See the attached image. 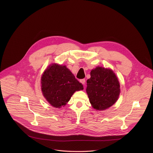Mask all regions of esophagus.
Returning a JSON list of instances; mask_svg holds the SVG:
<instances>
[{
  "label": "esophagus",
  "instance_id": "esophagus-1",
  "mask_svg": "<svg viewBox=\"0 0 153 153\" xmlns=\"http://www.w3.org/2000/svg\"><path fill=\"white\" fill-rule=\"evenodd\" d=\"M80 82L83 84V85H84L85 83V79H81L80 80Z\"/></svg>",
  "mask_w": 153,
  "mask_h": 153
}]
</instances>
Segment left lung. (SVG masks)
Masks as SVG:
<instances>
[{
	"label": "left lung",
	"mask_w": 153,
	"mask_h": 153,
	"mask_svg": "<svg viewBox=\"0 0 153 153\" xmlns=\"http://www.w3.org/2000/svg\"><path fill=\"white\" fill-rule=\"evenodd\" d=\"M91 77L87 80L86 93L93 108L104 110L117 100L120 94V84L111 69L97 67L92 70Z\"/></svg>",
	"instance_id": "1"
}]
</instances>
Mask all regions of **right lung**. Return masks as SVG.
<instances>
[{
  "label": "right lung",
  "instance_id": "add662e5",
  "mask_svg": "<svg viewBox=\"0 0 153 153\" xmlns=\"http://www.w3.org/2000/svg\"><path fill=\"white\" fill-rule=\"evenodd\" d=\"M41 88L43 96L53 106L60 108L70 100L76 91L83 86L64 65L53 63L42 76Z\"/></svg>",
  "mask_w": 153,
  "mask_h": 153
}]
</instances>
